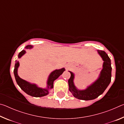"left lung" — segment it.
<instances>
[{"label":"left lung","mask_w":124,"mask_h":124,"mask_svg":"<svg viewBox=\"0 0 124 124\" xmlns=\"http://www.w3.org/2000/svg\"><path fill=\"white\" fill-rule=\"evenodd\" d=\"M98 54L103 61V68L101 71L98 79L85 90H79L74 83V74L70 73V78L68 80L69 90L74 97L81 100H92L98 97L103 93L105 90L109 85L112 77V67L111 61L108 54L104 51L97 50Z\"/></svg>","instance_id":"1"}]
</instances>
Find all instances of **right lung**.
<instances>
[{
  "label": "right lung",
  "instance_id": "1",
  "mask_svg": "<svg viewBox=\"0 0 124 124\" xmlns=\"http://www.w3.org/2000/svg\"><path fill=\"white\" fill-rule=\"evenodd\" d=\"M25 48L26 49H31L33 48V46L27 45L25 47ZM26 52L24 50H23L22 51H21L18 55V58L21 57L24 54H26ZM19 66V62L16 60L14 73L16 83H17L18 85L24 92H26L28 95L35 97H40L48 95L49 93V90L52 89L54 87V81L56 79H57L65 70V68H63L60 69V70H56L52 72L48 77L47 81V87L45 89H43V88L39 87L35 84H31L21 78L18 76L17 73L18 68Z\"/></svg>",
  "mask_w": 124,
  "mask_h": 124
}]
</instances>
